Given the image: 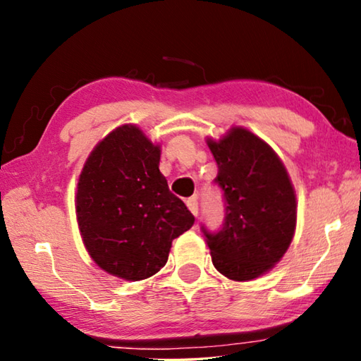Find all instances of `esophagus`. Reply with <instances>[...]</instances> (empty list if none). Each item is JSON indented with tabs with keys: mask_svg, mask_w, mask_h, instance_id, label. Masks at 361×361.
<instances>
[{
	"mask_svg": "<svg viewBox=\"0 0 361 361\" xmlns=\"http://www.w3.org/2000/svg\"><path fill=\"white\" fill-rule=\"evenodd\" d=\"M186 205H188V209L191 210L192 215L197 216V212H199V202H197V199H195V197H189V199L186 200Z\"/></svg>",
	"mask_w": 361,
	"mask_h": 361,
	"instance_id": "34e87169",
	"label": "esophagus"
}]
</instances>
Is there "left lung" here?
Wrapping results in <instances>:
<instances>
[{"label": "left lung", "mask_w": 361, "mask_h": 361, "mask_svg": "<svg viewBox=\"0 0 361 361\" xmlns=\"http://www.w3.org/2000/svg\"><path fill=\"white\" fill-rule=\"evenodd\" d=\"M223 192L221 228L200 226L212 261L231 280L243 282L267 272L288 250L296 226V195L276 152L240 127L209 142Z\"/></svg>", "instance_id": "8db88e82"}]
</instances>
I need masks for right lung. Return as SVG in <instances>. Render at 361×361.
<instances>
[{
	"instance_id": "1",
	"label": "right lung",
	"mask_w": 361,
	"mask_h": 361,
	"mask_svg": "<svg viewBox=\"0 0 361 361\" xmlns=\"http://www.w3.org/2000/svg\"><path fill=\"white\" fill-rule=\"evenodd\" d=\"M161 149L135 126L95 146L79 176L76 216L84 245L103 271L143 280L166 266L172 240L194 215L170 192L159 170Z\"/></svg>"
}]
</instances>
